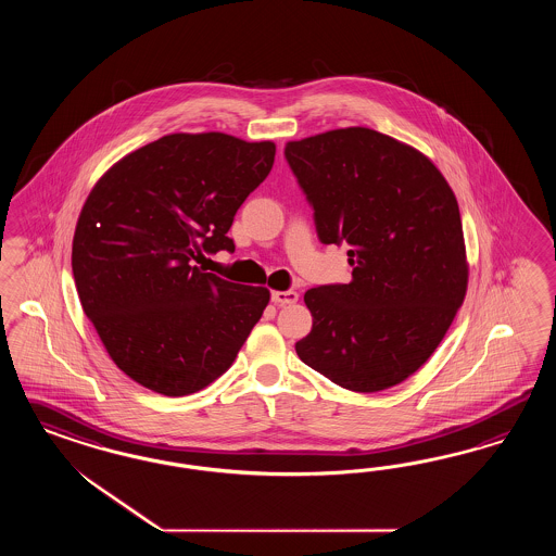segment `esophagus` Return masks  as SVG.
Instances as JSON below:
<instances>
[{
  "label": "esophagus",
  "instance_id": "1",
  "mask_svg": "<svg viewBox=\"0 0 556 556\" xmlns=\"http://www.w3.org/2000/svg\"><path fill=\"white\" fill-rule=\"evenodd\" d=\"M298 293L295 291H273L270 293V300L275 305H287V303H295L298 302Z\"/></svg>",
  "mask_w": 556,
  "mask_h": 556
}]
</instances>
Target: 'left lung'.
Wrapping results in <instances>:
<instances>
[{
	"label": "left lung",
	"mask_w": 556,
	"mask_h": 556,
	"mask_svg": "<svg viewBox=\"0 0 556 556\" xmlns=\"http://www.w3.org/2000/svg\"><path fill=\"white\" fill-rule=\"evenodd\" d=\"M324 244H351L353 281L307 289L298 356L340 388L400 386L437 351L467 295L455 191L424 152L365 126L289 140Z\"/></svg>",
	"instance_id": "obj_1"
}]
</instances>
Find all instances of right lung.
<instances>
[{
    "label": "right lung",
    "instance_id": "add662e5",
    "mask_svg": "<svg viewBox=\"0 0 556 556\" xmlns=\"http://www.w3.org/2000/svg\"><path fill=\"white\" fill-rule=\"evenodd\" d=\"M275 142L224 132L167 135L122 156L85 200L73 277L105 353L167 397L230 369L270 300L263 286L203 273V253L235 251L236 210L265 181Z\"/></svg>",
    "mask_w": 556,
    "mask_h": 556
}]
</instances>
